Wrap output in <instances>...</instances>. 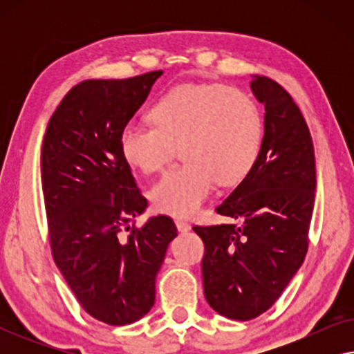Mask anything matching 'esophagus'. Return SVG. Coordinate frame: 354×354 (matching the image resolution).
<instances>
[{
	"label": "esophagus",
	"mask_w": 354,
	"mask_h": 354,
	"mask_svg": "<svg viewBox=\"0 0 354 354\" xmlns=\"http://www.w3.org/2000/svg\"><path fill=\"white\" fill-rule=\"evenodd\" d=\"M176 225H177V229L180 230V232L190 230V224H188L185 219H176Z\"/></svg>",
	"instance_id": "1"
}]
</instances>
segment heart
<instances>
[{"label":"heart","instance_id":"heart-1","mask_svg":"<svg viewBox=\"0 0 354 354\" xmlns=\"http://www.w3.org/2000/svg\"><path fill=\"white\" fill-rule=\"evenodd\" d=\"M153 124L129 122L120 151L143 174L162 171L177 148L185 162L164 174L151 188L159 211L192 216L214 183L235 185L258 161L264 118L253 96L224 84L180 85L162 95L151 111Z\"/></svg>","mask_w":354,"mask_h":354}]
</instances>
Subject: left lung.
<instances>
[{"instance_id": "8db88e82", "label": "left lung", "mask_w": 354, "mask_h": 354, "mask_svg": "<svg viewBox=\"0 0 354 354\" xmlns=\"http://www.w3.org/2000/svg\"><path fill=\"white\" fill-rule=\"evenodd\" d=\"M250 84L266 106L263 149L216 207L229 224L193 227L205 243L207 303L235 321L268 311L303 264L316 190L313 138L301 111L277 82L254 75Z\"/></svg>"}]
</instances>
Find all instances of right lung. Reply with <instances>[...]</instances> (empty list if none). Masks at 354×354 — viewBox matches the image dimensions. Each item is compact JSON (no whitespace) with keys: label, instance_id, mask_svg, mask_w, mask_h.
<instances>
[{"label":"right lung","instance_id":"obj_1","mask_svg":"<svg viewBox=\"0 0 354 354\" xmlns=\"http://www.w3.org/2000/svg\"><path fill=\"white\" fill-rule=\"evenodd\" d=\"M162 71L75 85L48 122L41 187L53 259L91 317L125 326L156 298V275L177 235L169 216L142 227L148 201L120 151V132Z\"/></svg>","mask_w":354,"mask_h":354}]
</instances>
